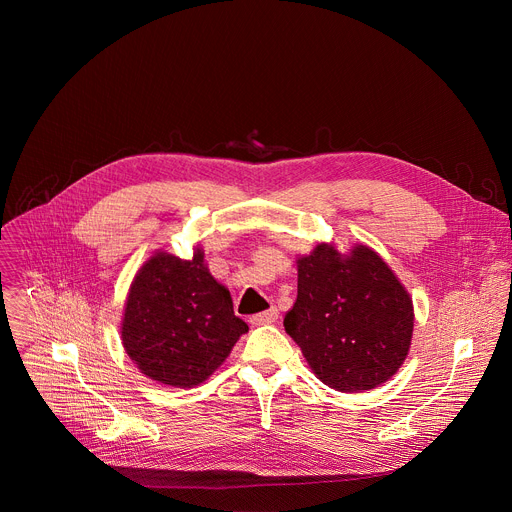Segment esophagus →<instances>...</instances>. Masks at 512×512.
Listing matches in <instances>:
<instances>
[{
  "mask_svg": "<svg viewBox=\"0 0 512 512\" xmlns=\"http://www.w3.org/2000/svg\"><path fill=\"white\" fill-rule=\"evenodd\" d=\"M277 318H279V312H277L275 308H269V310H265V312H261V314L251 316L249 322H251L253 326H267V324L277 322Z\"/></svg>",
  "mask_w": 512,
  "mask_h": 512,
  "instance_id": "1",
  "label": "esophagus"
}]
</instances>
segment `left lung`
<instances>
[{"mask_svg":"<svg viewBox=\"0 0 512 512\" xmlns=\"http://www.w3.org/2000/svg\"><path fill=\"white\" fill-rule=\"evenodd\" d=\"M298 298L285 332L302 348L314 375L342 393L371 391L405 362L413 338V300L369 245L342 253L318 243L300 255Z\"/></svg>","mask_w":512,"mask_h":512,"instance_id":"1","label":"left lung"}]
</instances>
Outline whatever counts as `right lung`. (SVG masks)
Masks as SVG:
<instances>
[{"mask_svg":"<svg viewBox=\"0 0 512 512\" xmlns=\"http://www.w3.org/2000/svg\"><path fill=\"white\" fill-rule=\"evenodd\" d=\"M247 330L231 291L210 275L202 247L190 259L160 249L129 285L121 342L148 379L192 389L221 367Z\"/></svg>","mask_w":512,"mask_h":512,"instance_id":"add662e5","label":"right lung"}]
</instances>
